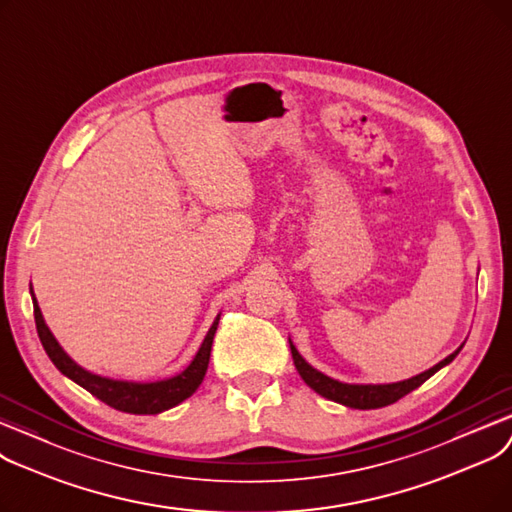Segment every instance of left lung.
Masks as SVG:
<instances>
[{
  "label": "left lung",
  "instance_id": "left-lung-1",
  "mask_svg": "<svg viewBox=\"0 0 512 512\" xmlns=\"http://www.w3.org/2000/svg\"><path fill=\"white\" fill-rule=\"evenodd\" d=\"M462 346L456 348L442 362H437L435 367L427 369L425 373H419L417 377H410V379H404L398 383H344V381H337L333 377H327L321 371H316L312 364H308L302 358V354L296 350L294 342L289 339L291 356H294V364H296L300 377L304 379V383L308 387H312L319 396L333 400L337 404H344L348 408H358V410H371V408H381V406H389V404L398 402L400 398L410 394L412 389H417L421 383H425L431 375L444 369L446 364H450L456 358V354L462 350Z\"/></svg>",
  "mask_w": 512,
  "mask_h": 512
}]
</instances>
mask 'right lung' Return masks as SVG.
Returning a JSON list of instances; mask_svg holds the SVG:
<instances>
[{
    "label": "right lung",
    "instance_id": "right-lung-1",
    "mask_svg": "<svg viewBox=\"0 0 512 512\" xmlns=\"http://www.w3.org/2000/svg\"><path fill=\"white\" fill-rule=\"evenodd\" d=\"M31 298H33V308H35V323H37V333L43 344V350L50 356V360L56 364V369L66 375L68 379L87 389L89 394L95 398H100L108 406L131 412V415H158V412H164L168 408H173L187 400L200 383L204 381V375L208 371V362H210V350H212V339L218 327V319L221 314H216V319L212 327L208 329L204 342L198 350V354L193 356V360L187 364V369L181 373L160 379V381H150V383H141V381H120V379H110L95 375L87 369H83L81 364L72 360L64 348L58 344V339L50 331V327L45 325L41 308L37 304V298L33 294V285H31Z\"/></svg>",
    "mask_w": 512,
    "mask_h": 512
}]
</instances>
